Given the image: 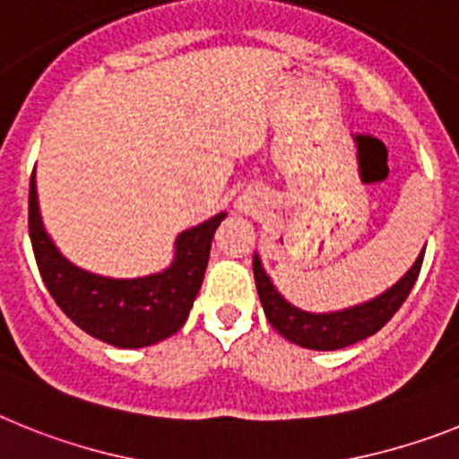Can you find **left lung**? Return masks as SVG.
<instances>
[{
  "label": "left lung",
  "instance_id": "1",
  "mask_svg": "<svg viewBox=\"0 0 459 459\" xmlns=\"http://www.w3.org/2000/svg\"><path fill=\"white\" fill-rule=\"evenodd\" d=\"M422 256H425V252L418 256L413 268L393 289L385 290L384 296L374 298V300L365 302V305L351 307V309H342V312L333 314H309L289 305L277 293V289H274L270 277L263 270L258 256H254V279H256L263 312L268 316L270 325L281 337H286V340L298 346H305V349L334 351L356 344L360 340H368L369 334L378 333L390 318L395 316L397 309L404 305V300L411 293L418 274H420Z\"/></svg>",
  "mask_w": 459,
  "mask_h": 459
}]
</instances>
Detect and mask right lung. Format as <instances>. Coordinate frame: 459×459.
<instances>
[{
	"label": "right lung",
	"instance_id": "1",
	"mask_svg": "<svg viewBox=\"0 0 459 459\" xmlns=\"http://www.w3.org/2000/svg\"><path fill=\"white\" fill-rule=\"evenodd\" d=\"M226 214L207 219L175 242L169 270L138 279H108L75 268L48 238L30 180V238L46 289L66 316L87 334L119 349L157 344L185 325L203 284L214 230Z\"/></svg>",
	"mask_w": 459,
	"mask_h": 459
}]
</instances>
